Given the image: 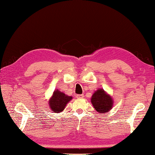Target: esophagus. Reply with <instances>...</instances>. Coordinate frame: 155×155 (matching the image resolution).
<instances>
[{
    "instance_id": "esophagus-1",
    "label": "esophagus",
    "mask_w": 155,
    "mask_h": 155,
    "mask_svg": "<svg viewBox=\"0 0 155 155\" xmlns=\"http://www.w3.org/2000/svg\"><path fill=\"white\" fill-rule=\"evenodd\" d=\"M76 97L78 99H80V98H83L84 97V94H78L76 96Z\"/></svg>"
}]
</instances>
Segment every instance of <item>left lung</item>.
<instances>
[{"instance_id": "left-lung-1", "label": "left lung", "mask_w": 155, "mask_h": 155, "mask_svg": "<svg viewBox=\"0 0 155 155\" xmlns=\"http://www.w3.org/2000/svg\"><path fill=\"white\" fill-rule=\"evenodd\" d=\"M91 102L94 108L100 114L108 112L114 106L112 97L102 88H98L95 91L91 97Z\"/></svg>"}]
</instances>
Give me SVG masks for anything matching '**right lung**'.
<instances>
[{"label": "right lung", "instance_id": "right-lung-1", "mask_svg": "<svg viewBox=\"0 0 155 155\" xmlns=\"http://www.w3.org/2000/svg\"><path fill=\"white\" fill-rule=\"evenodd\" d=\"M72 98V96H69L59 90H55L49 100V109L54 113L61 112Z\"/></svg>", "mask_w": 155, "mask_h": 155}]
</instances>
